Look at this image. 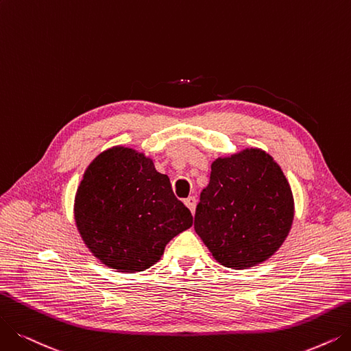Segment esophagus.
Masks as SVG:
<instances>
[{
    "label": "esophagus",
    "instance_id": "obj_1",
    "mask_svg": "<svg viewBox=\"0 0 351 351\" xmlns=\"http://www.w3.org/2000/svg\"><path fill=\"white\" fill-rule=\"evenodd\" d=\"M186 206L190 208V212L191 213H194V210H195V204H197V199L194 197V195H190V197H187L186 199Z\"/></svg>",
    "mask_w": 351,
    "mask_h": 351
}]
</instances>
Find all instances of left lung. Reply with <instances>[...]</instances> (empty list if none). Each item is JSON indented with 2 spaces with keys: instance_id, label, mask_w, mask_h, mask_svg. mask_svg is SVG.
Returning a JSON list of instances; mask_svg holds the SVG:
<instances>
[{
  "instance_id": "obj_1",
  "label": "left lung",
  "mask_w": 351,
  "mask_h": 351,
  "mask_svg": "<svg viewBox=\"0 0 351 351\" xmlns=\"http://www.w3.org/2000/svg\"><path fill=\"white\" fill-rule=\"evenodd\" d=\"M293 199L274 158L250 148L212 164L194 230L223 266L245 269L272 256L288 236Z\"/></svg>"
}]
</instances>
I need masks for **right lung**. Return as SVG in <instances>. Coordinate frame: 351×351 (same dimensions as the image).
I'll use <instances>...</instances> for the list:
<instances>
[{"label": "right lung", "mask_w": 351, "mask_h": 351, "mask_svg": "<svg viewBox=\"0 0 351 351\" xmlns=\"http://www.w3.org/2000/svg\"><path fill=\"white\" fill-rule=\"evenodd\" d=\"M75 219L92 254L119 272H141L193 224L170 178L144 154L115 147L97 156L77 189Z\"/></svg>", "instance_id": "add662e5"}]
</instances>
